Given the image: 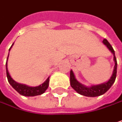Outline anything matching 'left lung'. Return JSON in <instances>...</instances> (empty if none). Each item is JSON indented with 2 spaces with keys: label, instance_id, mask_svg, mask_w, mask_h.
I'll return each instance as SVG.
<instances>
[{
  "label": "left lung",
  "instance_id": "obj_1",
  "mask_svg": "<svg viewBox=\"0 0 122 122\" xmlns=\"http://www.w3.org/2000/svg\"><path fill=\"white\" fill-rule=\"evenodd\" d=\"M103 43L108 48V49L112 53L114 56V71L112 73V76L110 79L102 84H97V85H91L89 86H85L80 82L77 81L76 79V76L74 74V71L71 70L70 71V83L71 87L79 94L85 96V97H99L101 96L104 94H105L110 88L111 86L114 84L116 77H117V58L115 56V53L114 51L111 46V44L108 42L107 39L103 40Z\"/></svg>",
  "mask_w": 122,
  "mask_h": 122
}]
</instances>
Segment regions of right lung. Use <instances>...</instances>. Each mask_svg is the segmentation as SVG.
<instances>
[{
	"mask_svg": "<svg viewBox=\"0 0 122 122\" xmlns=\"http://www.w3.org/2000/svg\"><path fill=\"white\" fill-rule=\"evenodd\" d=\"M14 43L12 44L11 47L9 49V51L10 50V48H12L13 45ZM9 56V53H8ZM8 56L7 58V61H6V75H7V78H8V81L9 82V84L12 86V87L16 91L18 92L20 95L25 96V97H35V96H38V95H41L42 94H43L46 90L48 89V83H49V77L41 85L38 86H27L25 84H20L16 82L15 81H14L8 70Z\"/></svg>",
	"mask_w": 122,
	"mask_h": 122,
	"instance_id": "obj_1",
	"label": "right lung"
}]
</instances>
